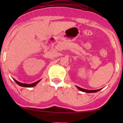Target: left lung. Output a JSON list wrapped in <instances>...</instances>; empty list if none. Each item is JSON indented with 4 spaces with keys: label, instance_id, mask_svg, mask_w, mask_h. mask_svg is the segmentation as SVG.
<instances>
[{
    "label": "left lung",
    "instance_id": "8db88e82",
    "mask_svg": "<svg viewBox=\"0 0 123 123\" xmlns=\"http://www.w3.org/2000/svg\"><path fill=\"white\" fill-rule=\"evenodd\" d=\"M77 87L79 89V90L81 91L87 92V93H93V92H98L100 90H101V89H99V90H86V89L82 88H80V87H79L78 86H77Z\"/></svg>",
    "mask_w": 123,
    "mask_h": 123
}]
</instances>
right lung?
I'll list each match as a JSON object with an SVG mask.
<instances>
[{"label": "right lung", "mask_w": 123, "mask_h": 123, "mask_svg": "<svg viewBox=\"0 0 123 123\" xmlns=\"http://www.w3.org/2000/svg\"><path fill=\"white\" fill-rule=\"evenodd\" d=\"M14 81L16 82L17 84L18 85L20 86H22V87H34L35 86H36L37 84L38 83V82H40V80H38V81H37L36 82H35V83H33L32 84H26V83H20V82H18L17 80H14Z\"/></svg>", "instance_id": "1"}]
</instances>
